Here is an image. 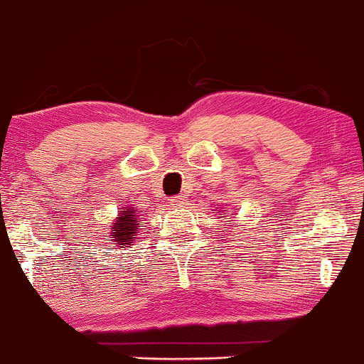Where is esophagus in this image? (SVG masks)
I'll return each mask as SVG.
<instances>
[{"instance_id": "34e87169", "label": "esophagus", "mask_w": 364, "mask_h": 364, "mask_svg": "<svg viewBox=\"0 0 364 364\" xmlns=\"http://www.w3.org/2000/svg\"><path fill=\"white\" fill-rule=\"evenodd\" d=\"M183 203H185V198H183L181 195H176V196H173V198H171V205H173V207H181Z\"/></svg>"}]
</instances>
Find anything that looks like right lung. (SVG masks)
<instances>
[{"mask_svg": "<svg viewBox=\"0 0 364 364\" xmlns=\"http://www.w3.org/2000/svg\"><path fill=\"white\" fill-rule=\"evenodd\" d=\"M119 217L114 220V225L111 228V236L114 237V245H123V248H127L128 243H132L133 237H135L136 225H139V215L133 208L123 207L119 212Z\"/></svg>", "mask_w": 364, "mask_h": 364, "instance_id": "right-lung-1", "label": "right lung"}]
</instances>
